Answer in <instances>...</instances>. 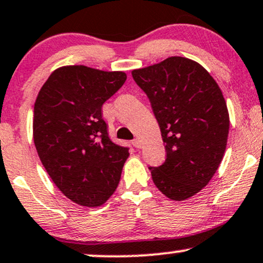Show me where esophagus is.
I'll use <instances>...</instances> for the list:
<instances>
[{
	"label": "esophagus",
	"mask_w": 263,
	"mask_h": 263,
	"mask_svg": "<svg viewBox=\"0 0 263 263\" xmlns=\"http://www.w3.org/2000/svg\"><path fill=\"white\" fill-rule=\"evenodd\" d=\"M132 144H134L136 148H141L142 147V141L140 140V138H136V140H134V142H132Z\"/></svg>",
	"instance_id": "obj_1"
}]
</instances>
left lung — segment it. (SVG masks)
<instances>
[{"mask_svg": "<svg viewBox=\"0 0 263 263\" xmlns=\"http://www.w3.org/2000/svg\"><path fill=\"white\" fill-rule=\"evenodd\" d=\"M147 94L165 144L166 159L149 167L153 182L173 201L200 192L222 163L229 112L219 85L198 62L172 56L132 71Z\"/></svg>", "mask_w": 263, "mask_h": 263, "instance_id": "1", "label": "left lung"}]
</instances>
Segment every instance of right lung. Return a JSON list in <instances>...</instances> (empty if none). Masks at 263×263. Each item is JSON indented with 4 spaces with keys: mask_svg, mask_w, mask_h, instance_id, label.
Wrapping results in <instances>:
<instances>
[{
    "mask_svg": "<svg viewBox=\"0 0 263 263\" xmlns=\"http://www.w3.org/2000/svg\"><path fill=\"white\" fill-rule=\"evenodd\" d=\"M126 78L121 71L62 66L36 97L33 138L37 156L60 191L77 204L99 207L119 185L128 148L109 138L101 106Z\"/></svg>",
    "mask_w": 263,
    "mask_h": 263,
    "instance_id": "right-lung-1",
    "label": "right lung"
}]
</instances>
